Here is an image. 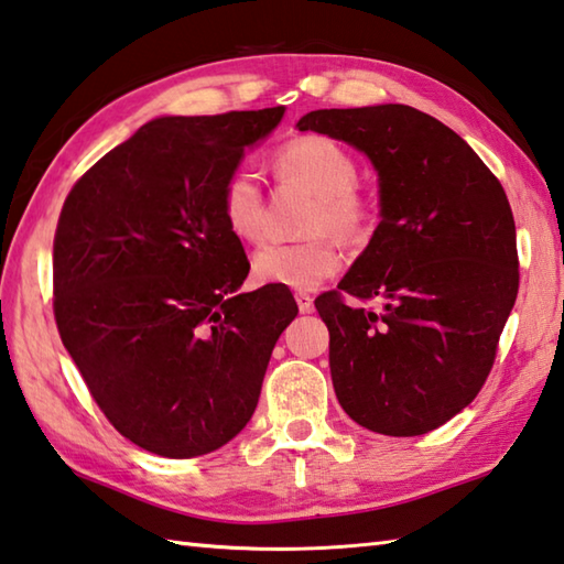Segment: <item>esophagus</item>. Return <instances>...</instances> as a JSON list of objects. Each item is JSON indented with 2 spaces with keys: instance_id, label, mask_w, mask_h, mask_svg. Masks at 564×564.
<instances>
[{
  "instance_id": "1",
  "label": "esophagus",
  "mask_w": 564,
  "mask_h": 564,
  "mask_svg": "<svg viewBox=\"0 0 564 564\" xmlns=\"http://www.w3.org/2000/svg\"><path fill=\"white\" fill-rule=\"evenodd\" d=\"M294 300H296V304H300V312L302 314H312L314 312V300L306 292H296Z\"/></svg>"
}]
</instances>
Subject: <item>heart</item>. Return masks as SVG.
I'll return each mask as SVG.
<instances>
[{"label": "heart", "mask_w": 564, "mask_h": 564, "mask_svg": "<svg viewBox=\"0 0 564 564\" xmlns=\"http://www.w3.org/2000/svg\"><path fill=\"white\" fill-rule=\"evenodd\" d=\"M280 178L314 194L306 232L318 236L306 242H268L252 254V274L262 284L290 290H316L341 270L336 242H358L370 230V204L356 191L358 166L341 144L322 134H304L286 142L274 154ZM220 216L232 236L254 242L264 232V194L250 169H236L220 186Z\"/></svg>", "instance_id": "heart-1"}]
</instances>
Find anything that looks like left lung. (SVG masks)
Here are the masks:
<instances>
[{
  "label": "left lung",
  "instance_id": "left-lung-1",
  "mask_svg": "<svg viewBox=\"0 0 564 564\" xmlns=\"http://www.w3.org/2000/svg\"><path fill=\"white\" fill-rule=\"evenodd\" d=\"M378 172L368 248L316 296L336 398L390 437L437 430L479 395L518 296L516 223L501 182L447 124L410 105L314 110L296 122ZM344 293L376 299L373 311Z\"/></svg>",
  "mask_w": 564,
  "mask_h": 564
}]
</instances>
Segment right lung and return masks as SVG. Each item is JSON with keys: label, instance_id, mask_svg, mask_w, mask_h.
I'll return each mask as SVG.
<instances>
[{"label": "right lung", "instance_id": "add662e5", "mask_svg": "<svg viewBox=\"0 0 564 564\" xmlns=\"http://www.w3.org/2000/svg\"><path fill=\"white\" fill-rule=\"evenodd\" d=\"M284 108L159 117L85 172L53 238L61 341L112 427L169 459L216 452L250 422L296 302L238 294L250 262L220 186Z\"/></svg>", "mask_w": 564, "mask_h": 564}]
</instances>
